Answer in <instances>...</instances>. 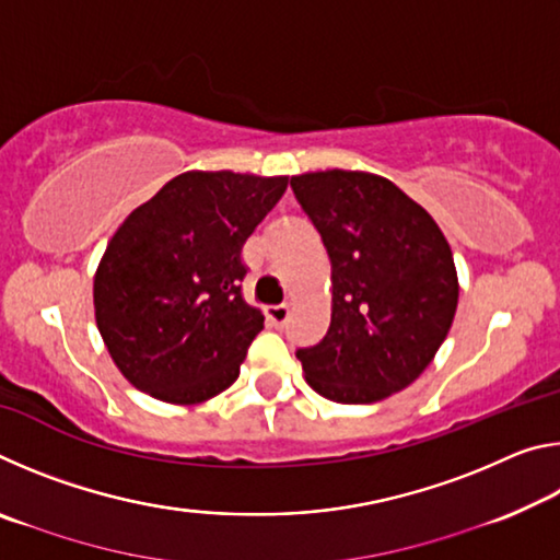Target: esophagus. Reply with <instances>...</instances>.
Here are the masks:
<instances>
[{"mask_svg":"<svg viewBox=\"0 0 560 560\" xmlns=\"http://www.w3.org/2000/svg\"><path fill=\"white\" fill-rule=\"evenodd\" d=\"M289 314H291V308L287 306V303H279V306H269L267 308V320H269L271 326L281 328L289 320Z\"/></svg>","mask_w":560,"mask_h":560,"instance_id":"34e87169","label":"esophagus"}]
</instances>
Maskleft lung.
Returning a JSON list of instances; mask_svg holds the SVG:
<instances>
[{
  "label": "left lung",
  "instance_id": "8db88e82",
  "mask_svg": "<svg viewBox=\"0 0 560 560\" xmlns=\"http://www.w3.org/2000/svg\"><path fill=\"white\" fill-rule=\"evenodd\" d=\"M324 240L334 281L330 326L299 348L308 385L343 405L385 400L415 383L450 334L459 299L438 222L390 179L353 170L291 177Z\"/></svg>",
  "mask_w": 560,
  "mask_h": 560
}]
</instances>
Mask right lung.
I'll list each match as a JSON object with an SVG mask.
<instances>
[{
  "label": "right lung",
  "instance_id": "obj_1",
  "mask_svg": "<svg viewBox=\"0 0 560 560\" xmlns=\"http://www.w3.org/2000/svg\"><path fill=\"white\" fill-rule=\"evenodd\" d=\"M289 177L183 173L128 214L93 279L96 324L126 381L163 402L226 390L264 328L242 296L244 242Z\"/></svg>",
  "mask_w": 560,
  "mask_h": 560
}]
</instances>
